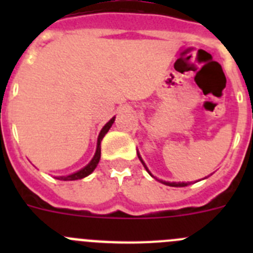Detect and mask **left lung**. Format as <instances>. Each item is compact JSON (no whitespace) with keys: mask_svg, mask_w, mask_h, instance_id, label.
Listing matches in <instances>:
<instances>
[{"mask_svg":"<svg viewBox=\"0 0 253 253\" xmlns=\"http://www.w3.org/2000/svg\"><path fill=\"white\" fill-rule=\"evenodd\" d=\"M137 153H138V158H139V160H140V162H142V165H143V166H144V169H147V172H148V173L152 176V177H154V176L151 173V171H149V169H148V167H147L146 163H144V161H143L142 157H140L139 152L137 151ZM158 181H160V182H162V184L167 185V186H173V187H184V186H187V185H189V182H169V181H163V180H158Z\"/></svg>","mask_w":253,"mask_h":253,"instance_id":"left-lung-1","label":"left lung"}]
</instances>
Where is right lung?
<instances>
[{"instance_id":"1","label":"right lung","mask_w":253,"mask_h":253,"mask_svg":"<svg viewBox=\"0 0 253 253\" xmlns=\"http://www.w3.org/2000/svg\"><path fill=\"white\" fill-rule=\"evenodd\" d=\"M114 122H115V116H114V118H111V119L104 125V128H102L101 131L99 133L95 156H93L92 160L88 162V165H86V166H84V169H80V171L73 172V173H71V175L55 176V178H58V180H62V181H73V180H80V178H84V177H86V176L90 175V173H92L93 169H96V166L99 165L100 157H101V140H102V138L105 137V134H106L107 131H109V129L111 128V125L114 124Z\"/></svg>"}]
</instances>
